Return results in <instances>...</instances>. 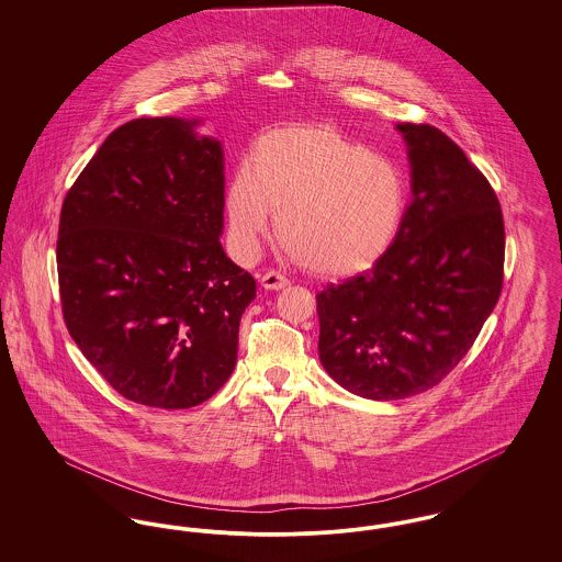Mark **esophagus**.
<instances>
[{
	"label": "esophagus",
	"instance_id": "34e87169",
	"mask_svg": "<svg viewBox=\"0 0 562 562\" xmlns=\"http://www.w3.org/2000/svg\"><path fill=\"white\" fill-rule=\"evenodd\" d=\"M261 284H263V289H269V291H280V289L289 286L291 280L284 273H280L276 269H269L261 276Z\"/></svg>",
	"mask_w": 562,
	"mask_h": 562
}]
</instances>
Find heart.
<instances>
[{
  "mask_svg": "<svg viewBox=\"0 0 562 562\" xmlns=\"http://www.w3.org/2000/svg\"><path fill=\"white\" fill-rule=\"evenodd\" d=\"M406 202V179L394 161L328 126L263 134L225 195L241 255L257 252L273 209L280 240L321 276L376 263L401 229Z\"/></svg>",
  "mask_w": 562,
  "mask_h": 562,
  "instance_id": "heart-1",
  "label": "heart"
}]
</instances>
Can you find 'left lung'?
<instances>
[{
    "instance_id": "8db88e82",
    "label": "left lung",
    "mask_w": 562,
    "mask_h": 562,
    "mask_svg": "<svg viewBox=\"0 0 562 562\" xmlns=\"http://www.w3.org/2000/svg\"><path fill=\"white\" fill-rule=\"evenodd\" d=\"M413 200L367 273L318 301L322 367L371 401L438 385L474 346L504 284L499 200L463 149L429 124H398Z\"/></svg>"
}]
</instances>
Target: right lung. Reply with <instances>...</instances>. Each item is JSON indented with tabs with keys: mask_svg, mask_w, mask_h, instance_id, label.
I'll use <instances>...</instances> for the list:
<instances>
[{
	"mask_svg": "<svg viewBox=\"0 0 562 562\" xmlns=\"http://www.w3.org/2000/svg\"><path fill=\"white\" fill-rule=\"evenodd\" d=\"M198 120L109 134L65 195L56 266L71 339L128 401L189 408L234 373L255 278L223 250L221 143Z\"/></svg>",
	"mask_w": 562,
	"mask_h": 562,
	"instance_id": "obj_1",
	"label": "right lung"
}]
</instances>
